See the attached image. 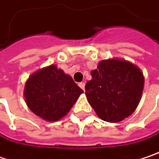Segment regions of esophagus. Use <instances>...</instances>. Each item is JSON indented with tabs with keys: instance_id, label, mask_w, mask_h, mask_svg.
Listing matches in <instances>:
<instances>
[{
	"instance_id": "obj_1",
	"label": "esophagus",
	"mask_w": 159,
	"mask_h": 159,
	"mask_svg": "<svg viewBox=\"0 0 159 159\" xmlns=\"http://www.w3.org/2000/svg\"><path fill=\"white\" fill-rule=\"evenodd\" d=\"M78 85H79V87L82 89V90H84V86H85V84L84 83V82H81V83H79L78 84Z\"/></svg>"
}]
</instances>
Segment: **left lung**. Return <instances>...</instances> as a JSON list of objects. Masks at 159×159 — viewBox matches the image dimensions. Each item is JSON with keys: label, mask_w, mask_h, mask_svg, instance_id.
<instances>
[{"label": "left lung", "mask_w": 159, "mask_h": 159, "mask_svg": "<svg viewBox=\"0 0 159 159\" xmlns=\"http://www.w3.org/2000/svg\"><path fill=\"white\" fill-rule=\"evenodd\" d=\"M85 84L88 102L100 119L117 123L133 114L142 98L144 76L125 59L101 60Z\"/></svg>", "instance_id": "8db88e82"}]
</instances>
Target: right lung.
<instances>
[{"label":"right lung","instance_id":"1","mask_svg":"<svg viewBox=\"0 0 159 159\" xmlns=\"http://www.w3.org/2000/svg\"><path fill=\"white\" fill-rule=\"evenodd\" d=\"M84 91L56 65L32 74L25 85L27 107L43 119L56 122L64 117Z\"/></svg>","mask_w":159,"mask_h":159}]
</instances>
